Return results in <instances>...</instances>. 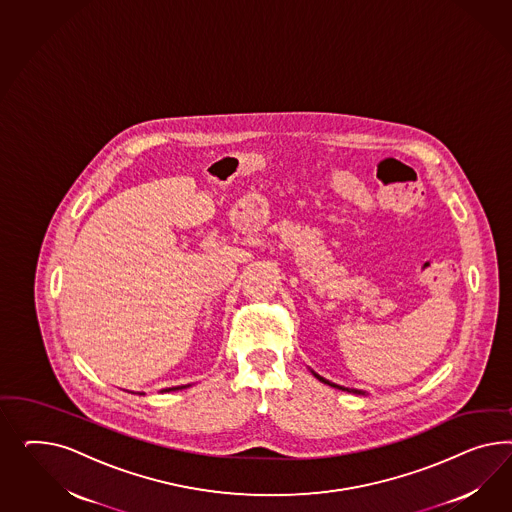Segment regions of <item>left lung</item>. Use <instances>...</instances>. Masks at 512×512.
Segmentation results:
<instances>
[{"label":"left lung","mask_w":512,"mask_h":512,"mask_svg":"<svg viewBox=\"0 0 512 512\" xmlns=\"http://www.w3.org/2000/svg\"><path fill=\"white\" fill-rule=\"evenodd\" d=\"M311 373H313V375H315V377H317V379H319L321 383H325V385H330V387L340 388V390H347V392H355V394H366V392H362V390H357V388L340 387V385H336V383H330V381H326L325 377H321V375H317V373L315 372Z\"/></svg>","instance_id":"obj_1"}]
</instances>
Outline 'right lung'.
<instances>
[{
  "label": "right lung",
  "instance_id": "obj_1",
  "mask_svg": "<svg viewBox=\"0 0 512 512\" xmlns=\"http://www.w3.org/2000/svg\"><path fill=\"white\" fill-rule=\"evenodd\" d=\"M178 388H184V387L165 388V392H169V390H178Z\"/></svg>",
  "mask_w": 512,
  "mask_h": 512
}]
</instances>
